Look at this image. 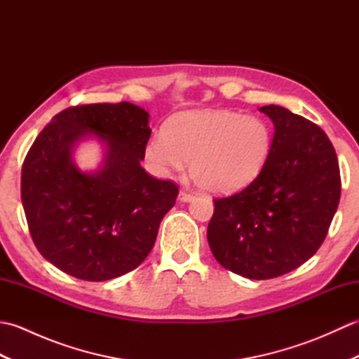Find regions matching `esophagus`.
Masks as SVG:
<instances>
[{
  "mask_svg": "<svg viewBox=\"0 0 359 359\" xmlns=\"http://www.w3.org/2000/svg\"><path fill=\"white\" fill-rule=\"evenodd\" d=\"M179 199H180L182 202H191V201L194 199V194L185 191V189H182V191L179 193Z\"/></svg>",
  "mask_w": 359,
  "mask_h": 359,
  "instance_id": "obj_1",
  "label": "esophagus"
}]
</instances>
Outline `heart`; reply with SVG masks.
Masks as SVG:
<instances>
[{
    "label": "heart",
    "instance_id": "1",
    "mask_svg": "<svg viewBox=\"0 0 359 359\" xmlns=\"http://www.w3.org/2000/svg\"><path fill=\"white\" fill-rule=\"evenodd\" d=\"M271 133L264 120L226 109H193L172 116L151 137L144 158L166 175L189 160L196 185L210 193H233L250 185L269 160Z\"/></svg>",
    "mask_w": 359,
    "mask_h": 359
}]
</instances>
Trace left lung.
<instances>
[{
	"mask_svg": "<svg viewBox=\"0 0 359 359\" xmlns=\"http://www.w3.org/2000/svg\"><path fill=\"white\" fill-rule=\"evenodd\" d=\"M274 125L270 156L251 184L217 197L207 238L216 261L248 279L293 271L321 247L341 197L338 157L318 125L262 106Z\"/></svg>",
	"mask_w": 359,
	"mask_h": 359,
	"instance_id": "obj_1",
	"label": "left lung"
}]
</instances>
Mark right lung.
<instances>
[{
    "label": "right lung",
    "instance_id": "1",
    "mask_svg": "<svg viewBox=\"0 0 359 359\" xmlns=\"http://www.w3.org/2000/svg\"><path fill=\"white\" fill-rule=\"evenodd\" d=\"M149 114L133 103L71 106L38 134L21 170V201L41 256L83 280H108L137 269L154 247L158 225L179 194L140 166ZM105 140L104 166L83 173L74 143Z\"/></svg>",
    "mask_w": 359,
    "mask_h": 359
}]
</instances>
